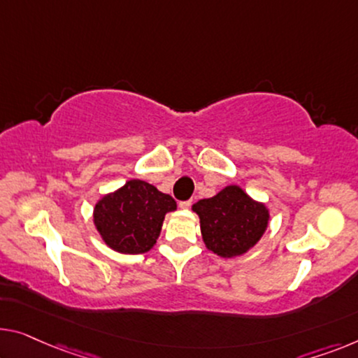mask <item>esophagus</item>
I'll list each match as a JSON object with an SVG mask.
<instances>
[{"mask_svg": "<svg viewBox=\"0 0 358 358\" xmlns=\"http://www.w3.org/2000/svg\"><path fill=\"white\" fill-rule=\"evenodd\" d=\"M178 206H180V209L186 210V209H189V207H191V201H181Z\"/></svg>", "mask_w": 358, "mask_h": 358, "instance_id": "1", "label": "esophagus"}]
</instances>
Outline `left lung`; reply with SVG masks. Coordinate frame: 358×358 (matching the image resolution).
I'll return each mask as SVG.
<instances>
[{
    "instance_id": "1",
    "label": "left lung",
    "mask_w": 358,
    "mask_h": 358,
    "mask_svg": "<svg viewBox=\"0 0 358 358\" xmlns=\"http://www.w3.org/2000/svg\"><path fill=\"white\" fill-rule=\"evenodd\" d=\"M193 210L199 217L206 248L223 259L249 252L270 223L265 202L252 199L238 185H228L213 197L197 201Z\"/></svg>"
}]
</instances>
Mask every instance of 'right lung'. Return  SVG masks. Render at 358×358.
<instances>
[{
  "mask_svg": "<svg viewBox=\"0 0 358 358\" xmlns=\"http://www.w3.org/2000/svg\"><path fill=\"white\" fill-rule=\"evenodd\" d=\"M177 210L170 194L143 180H128L94 204L93 223L101 239L120 254H145L156 246L165 213Z\"/></svg>",
  "mask_w": 358,
  "mask_h": 358,
  "instance_id": "right-lung-1",
  "label": "right lung"
}]
</instances>
